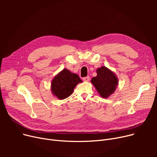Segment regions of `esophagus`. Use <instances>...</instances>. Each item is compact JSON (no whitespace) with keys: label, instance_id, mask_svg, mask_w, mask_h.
Listing matches in <instances>:
<instances>
[{"label":"esophagus","instance_id":"1","mask_svg":"<svg viewBox=\"0 0 157 157\" xmlns=\"http://www.w3.org/2000/svg\"><path fill=\"white\" fill-rule=\"evenodd\" d=\"M83 80L84 81H88L90 80V77L89 76H86V77H85L83 78Z\"/></svg>","mask_w":157,"mask_h":157}]
</instances>
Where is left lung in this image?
<instances>
[{"label":"left lung","instance_id":"left-lung-1","mask_svg":"<svg viewBox=\"0 0 157 157\" xmlns=\"http://www.w3.org/2000/svg\"><path fill=\"white\" fill-rule=\"evenodd\" d=\"M97 74L91 79V83L101 97L108 98L116 90L118 79L114 72L105 66L97 69Z\"/></svg>","mask_w":157,"mask_h":157}]
</instances>
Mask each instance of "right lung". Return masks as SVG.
<instances>
[{"mask_svg": "<svg viewBox=\"0 0 157 157\" xmlns=\"http://www.w3.org/2000/svg\"><path fill=\"white\" fill-rule=\"evenodd\" d=\"M81 82L78 74L63 69L52 81V92L59 99H65L73 93L74 88Z\"/></svg>", "mask_w": 157, "mask_h": 157, "instance_id": "add662e5", "label": "right lung"}]
</instances>
